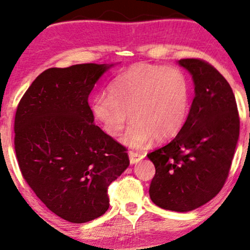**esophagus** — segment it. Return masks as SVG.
I'll return each instance as SVG.
<instances>
[{"instance_id":"1","label":"esophagus","mask_w":250,"mask_h":250,"mask_svg":"<svg viewBox=\"0 0 250 250\" xmlns=\"http://www.w3.org/2000/svg\"><path fill=\"white\" fill-rule=\"evenodd\" d=\"M144 155L141 154V153H136V152H129V162L130 164H135L137 162H140V161L143 159Z\"/></svg>"}]
</instances>
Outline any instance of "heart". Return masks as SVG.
<instances>
[{
  "mask_svg": "<svg viewBox=\"0 0 250 250\" xmlns=\"http://www.w3.org/2000/svg\"><path fill=\"white\" fill-rule=\"evenodd\" d=\"M191 87L176 67L137 63L126 69L109 85V95L90 104L91 114L109 136H117L133 118L123 142L144 147L152 137L164 141L183 127L190 110Z\"/></svg>",
  "mask_w": 250,
  "mask_h": 250,
  "instance_id": "obj_1",
  "label": "heart"
}]
</instances>
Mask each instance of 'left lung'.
Here are the masks:
<instances>
[{
    "mask_svg": "<svg viewBox=\"0 0 250 250\" xmlns=\"http://www.w3.org/2000/svg\"><path fill=\"white\" fill-rule=\"evenodd\" d=\"M195 96L183 127L170 143L148 153L155 167L149 198L160 208L187 212L216 197L228 178L239 137L232 89L201 59H181Z\"/></svg>",
    "mask_w": 250,
    "mask_h": 250,
    "instance_id": "obj_1",
    "label": "left lung"
}]
</instances>
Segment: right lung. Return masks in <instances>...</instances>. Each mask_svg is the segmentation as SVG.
Listing matches in <instances>:
<instances>
[{"label":"right lung","instance_id":"1","mask_svg":"<svg viewBox=\"0 0 250 250\" xmlns=\"http://www.w3.org/2000/svg\"><path fill=\"white\" fill-rule=\"evenodd\" d=\"M113 64L50 68L19 103L14 148L22 176L49 210L74 224L109 207L108 187L129 165L126 148L94 124L88 97Z\"/></svg>","mask_w":250,"mask_h":250}]
</instances>
